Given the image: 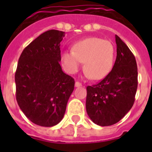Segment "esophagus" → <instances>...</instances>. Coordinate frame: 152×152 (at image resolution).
I'll list each match as a JSON object with an SVG mask.
<instances>
[{"label":"esophagus","instance_id":"34e87169","mask_svg":"<svg viewBox=\"0 0 152 152\" xmlns=\"http://www.w3.org/2000/svg\"><path fill=\"white\" fill-rule=\"evenodd\" d=\"M81 86H82V83L78 82V81H76V83H75V87H76V88H80Z\"/></svg>","mask_w":152,"mask_h":152}]
</instances>
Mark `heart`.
I'll use <instances>...</instances> for the list:
<instances>
[{
    "label": "heart",
    "instance_id": "1",
    "mask_svg": "<svg viewBox=\"0 0 152 152\" xmlns=\"http://www.w3.org/2000/svg\"><path fill=\"white\" fill-rule=\"evenodd\" d=\"M61 60L64 69L75 73L83 62V71L91 80L106 77L113 68L114 48L110 41L90 37L78 42L73 50L63 51Z\"/></svg>",
    "mask_w": 152,
    "mask_h": 152
}]
</instances>
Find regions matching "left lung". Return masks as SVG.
Listing matches in <instances>:
<instances>
[{
	"label": "left lung",
	"mask_w": 152,
	"mask_h": 152,
	"mask_svg": "<svg viewBox=\"0 0 152 152\" xmlns=\"http://www.w3.org/2000/svg\"><path fill=\"white\" fill-rule=\"evenodd\" d=\"M117 57L110 72L99 83L87 87L86 110L100 126L116 124L131 110L137 93V61L126 44L115 35Z\"/></svg>",
	"instance_id": "obj_1"
}]
</instances>
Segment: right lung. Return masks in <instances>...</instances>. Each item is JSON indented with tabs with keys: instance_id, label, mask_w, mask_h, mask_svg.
I'll list each match as a JSON object with an SVG mask.
<instances>
[{
	"instance_id": "add662e5",
	"label": "right lung",
	"mask_w": 152,
	"mask_h": 152,
	"mask_svg": "<svg viewBox=\"0 0 152 152\" xmlns=\"http://www.w3.org/2000/svg\"><path fill=\"white\" fill-rule=\"evenodd\" d=\"M64 32L50 30L23 50L15 74L16 101L35 125L51 127L64 117L75 81L62 71L61 42Z\"/></svg>"
}]
</instances>
